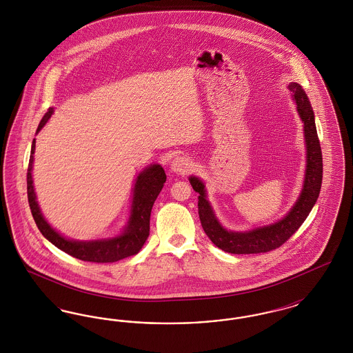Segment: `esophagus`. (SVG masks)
I'll return each instance as SVG.
<instances>
[{
  "label": "esophagus",
  "instance_id": "34e87169",
  "mask_svg": "<svg viewBox=\"0 0 353 353\" xmlns=\"http://www.w3.org/2000/svg\"><path fill=\"white\" fill-rule=\"evenodd\" d=\"M192 168V163L186 159V157H176L172 164H170V169L179 174H185L189 169Z\"/></svg>",
  "mask_w": 353,
  "mask_h": 353
}]
</instances>
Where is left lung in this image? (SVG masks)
<instances>
[{"mask_svg": "<svg viewBox=\"0 0 353 353\" xmlns=\"http://www.w3.org/2000/svg\"><path fill=\"white\" fill-rule=\"evenodd\" d=\"M290 91L298 105V112L304 123V136L307 144V169L299 200L290 210L285 219L274 225L254 229L246 233H234L225 230L214 217L213 210L206 201L203 184L197 177H190L189 181L199 196V216L202 229L210 241L221 250L232 254H261L281 248L294 234L310 214L318 200L323 180V157L319 137L316 132L314 111L305 91L298 83L288 84Z\"/></svg>", "mask_w": 353, "mask_h": 353, "instance_id": "left-lung-1", "label": "left lung"}]
</instances>
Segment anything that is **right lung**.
<instances>
[{
    "instance_id": "add662e5",
    "label": "right lung",
    "mask_w": 353,
    "mask_h": 353,
    "mask_svg": "<svg viewBox=\"0 0 353 353\" xmlns=\"http://www.w3.org/2000/svg\"><path fill=\"white\" fill-rule=\"evenodd\" d=\"M52 114V108L45 114L41 120L37 132L45 125ZM35 151V140L32 144V153L28 167V200L33 214L34 221L39 229V232L45 238H48L52 245H55L62 252H68V255L78 258L84 262L94 263H112L127 256L134 255L140 252L144 242L150 235V219H151L152 206L156 201L159 193L161 192L164 183L167 181V176L163 167L152 165L139 174L134 184V201L131 209L130 222L124 230V233L112 239L92 241V242H77L68 241L62 235L52 230L50 225L42 217V213L35 201L34 193L32 169H33V154Z\"/></svg>"
}]
</instances>
